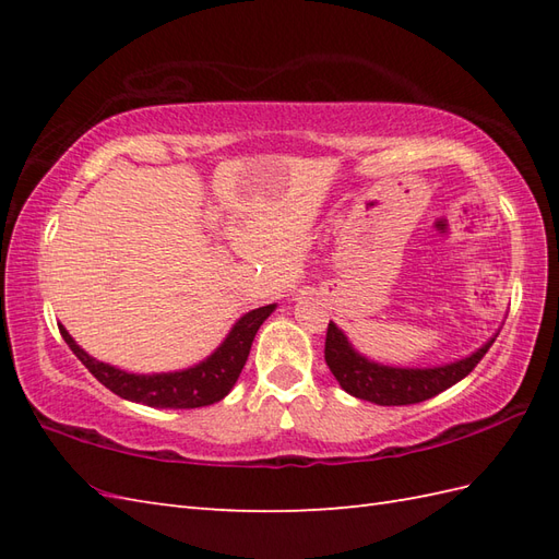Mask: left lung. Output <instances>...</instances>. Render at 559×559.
<instances>
[{"label": "left lung", "mask_w": 559, "mask_h": 559, "mask_svg": "<svg viewBox=\"0 0 559 559\" xmlns=\"http://www.w3.org/2000/svg\"><path fill=\"white\" fill-rule=\"evenodd\" d=\"M495 338L497 336H492L468 358L449 365L389 367L362 358L350 346L346 334L334 322H329L324 358L331 374L336 377L341 389H346L350 396L377 403V406H411V403L432 399L442 394L444 389L461 382L483 360V355L490 350Z\"/></svg>", "instance_id": "1"}]
</instances>
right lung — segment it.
I'll return each instance as SVG.
<instances>
[{
  "label": "right lung",
  "mask_w": 559,
  "mask_h": 559,
  "mask_svg": "<svg viewBox=\"0 0 559 559\" xmlns=\"http://www.w3.org/2000/svg\"><path fill=\"white\" fill-rule=\"evenodd\" d=\"M273 310H276V305H266L247 312L237 319L230 334L225 336V341L204 362L187 367V370L180 372L163 374H132L117 370V367L91 358L86 350L79 348L64 326H59V334L67 341V346L74 350L76 358L88 367V372L103 386H108L112 394L127 401L144 403V406L151 408H201L228 396V391L235 386L247 362L259 326L264 324V319Z\"/></svg>",
  "instance_id": "right-lung-1"
}]
</instances>
